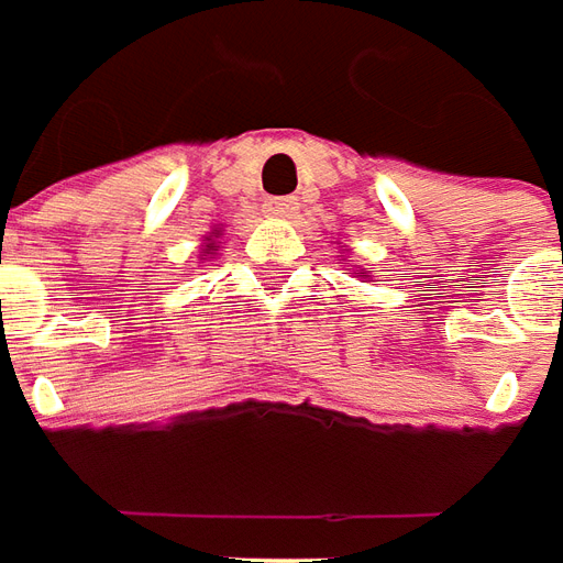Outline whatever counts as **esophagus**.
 I'll list each match as a JSON object with an SVG mask.
<instances>
[{"mask_svg":"<svg viewBox=\"0 0 563 563\" xmlns=\"http://www.w3.org/2000/svg\"><path fill=\"white\" fill-rule=\"evenodd\" d=\"M297 209H300V202L290 197L266 199V202H263V211H266V214H273V218H290Z\"/></svg>","mask_w":563,"mask_h":563,"instance_id":"34e87169","label":"esophagus"}]
</instances>
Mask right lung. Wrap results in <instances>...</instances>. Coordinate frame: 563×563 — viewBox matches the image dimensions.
Segmentation results:
<instances>
[{"label":"right lung","instance_id":"obj_1","mask_svg":"<svg viewBox=\"0 0 563 563\" xmlns=\"http://www.w3.org/2000/svg\"><path fill=\"white\" fill-rule=\"evenodd\" d=\"M209 249H211V245H209Z\"/></svg>","mask_w":563,"mask_h":563}]
</instances>
